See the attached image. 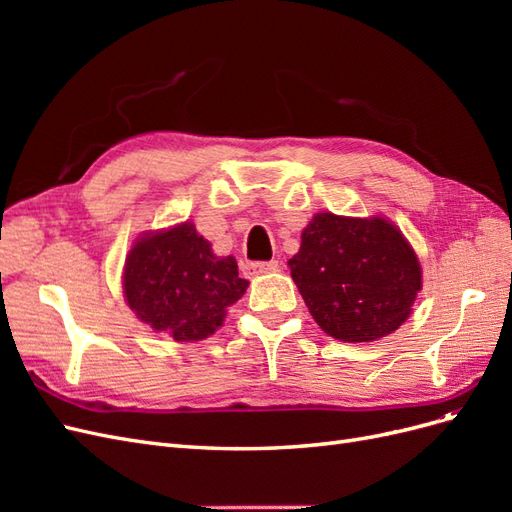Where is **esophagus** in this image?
<instances>
[{
  "mask_svg": "<svg viewBox=\"0 0 512 512\" xmlns=\"http://www.w3.org/2000/svg\"><path fill=\"white\" fill-rule=\"evenodd\" d=\"M277 267H280V262L277 260H267V262H247V271L254 273V275H260V273H271L275 271Z\"/></svg>",
  "mask_w": 512,
  "mask_h": 512,
  "instance_id": "obj_1",
  "label": "esophagus"
}]
</instances>
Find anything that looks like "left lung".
Listing matches in <instances>:
<instances>
[{
  "instance_id": "obj_1",
  "label": "left lung",
  "mask_w": 512,
  "mask_h": 512,
  "mask_svg": "<svg viewBox=\"0 0 512 512\" xmlns=\"http://www.w3.org/2000/svg\"><path fill=\"white\" fill-rule=\"evenodd\" d=\"M288 267L318 327L352 344L399 329L421 290L414 250L382 218L314 215Z\"/></svg>"
}]
</instances>
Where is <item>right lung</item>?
Instances as JSON below:
<instances>
[{"instance_id":"obj_1","label":"right lung","mask_w":512,"mask_h":512,"mask_svg":"<svg viewBox=\"0 0 512 512\" xmlns=\"http://www.w3.org/2000/svg\"><path fill=\"white\" fill-rule=\"evenodd\" d=\"M245 288L237 260L215 256L190 222L138 239L123 273L132 312L175 342L213 335Z\"/></svg>"}]
</instances>
